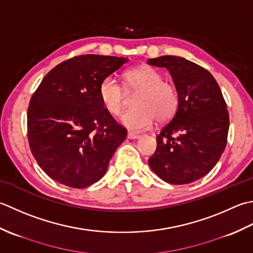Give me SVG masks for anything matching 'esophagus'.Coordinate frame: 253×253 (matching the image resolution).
Listing matches in <instances>:
<instances>
[{"instance_id":"esophagus-1","label":"esophagus","mask_w":253,"mask_h":253,"mask_svg":"<svg viewBox=\"0 0 253 253\" xmlns=\"http://www.w3.org/2000/svg\"><path fill=\"white\" fill-rule=\"evenodd\" d=\"M126 137L128 138V140H136V138H140V135H137V134H134V133L128 132V133L126 134Z\"/></svg>"}]
</instances>
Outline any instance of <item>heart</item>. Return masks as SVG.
<instances>
[{
	"label": "heart",
	"mask_w": 253,
	"mask_h": 253,
	"mask_svg": "<svg viewBox=\"0 0 253 253\" xmlns=\"http://www.w3.org/2000/svg\"><path fill=\"white\" fill-rule=\"evenodd\" d=\"M126 89L140 91L134 99L135 108L122 113L121 125L132 132L151 127L155 120L167 121L177 111L179 92L176 86L164 82L161 72L151 66L133 69L125 74ZM99 98L105 109L118 116L122 109L125 90L113 75H108L99 85Z\"/></svg>",
	"instance_id": "b5f03b06"
}]
</instances>
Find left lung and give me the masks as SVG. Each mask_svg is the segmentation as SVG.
Here are the masks:
<instances>
[{"instance_id":"1","label":"left lung","mask_w":253,"mask_h":253,"mask_svg":"<svg viewBox=\"0 0 253 253\" xmlns=\"http://www.w3.org/2000/svg\"><path fill=\"white\" fill-rule=\"evenodd\" d=\"M147 63L167 69L179 92L177 111L157 135L149 167L165 182L197 181L214 168L227 143L229 116L219 86L208 70L181 56Z\"/></svg>"}]
</instances>
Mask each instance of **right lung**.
Masks as SVG:
<instances>
[{"instance_id": "right-lung-1", "label": "right lung", "mask_w": 253, "mask_h": 253, "mask_svg": "<svg viewBox=\"0 0 253 253\" xmlns=\"http://www.w3.org/2000/svg\"><path fill=\"white\" fill-rule=\"evenodd\" d=\"M126 58L85 54L56 65L33 95L28 141L40 168L71 188L89 187L105 176L126 130L102 106L99 85Z\"/></svg>"}]
</instances>
